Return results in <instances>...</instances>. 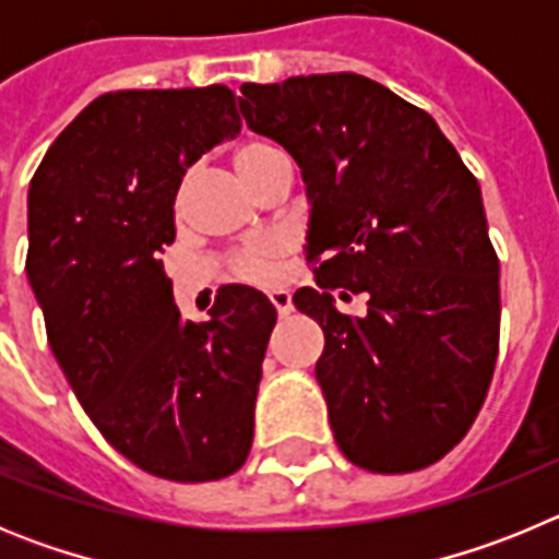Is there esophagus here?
I'll return each mask as SVG.
<instances>
[{
    "mask_svg": "<svg viewBox=\"0 0 559 559\" xmlns=\"http://www.w3.org/2000/svg\"><path fill=\"white\" fill-rule=\"evenodd\" d=\"M269 299H271V305H274V308H276V316H280V319L290 316V310H294V305H290V294H288V290H283V288L271 290Z\"/></svg>",
    "mask_w": 559,
    "mask_h": 559,
    "instance_id": "obj_1",
    "label": "esophagus"
}]
</instances>
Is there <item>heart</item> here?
<instances>
[{"mask_svg": "<svg viewBox=\"0 0 559 559\" xmlns=\"http://www.w3.org/2000/svg\"><path fill=\"white\" fill-rule=\"evenodd\" d=\"M288 162L280 147L274 142H265V140H246L235 147L231 153V165H235L237 176L246 181V185L254 190L260 181L274 170L276 165H283ZM285 257V243L280 237H254L249 240L246 246L231 254L229 260V269L237 280H243V283H271V276H274L276 265L280 260Z\"/></svg>", "mask_w": 559, "mask_h": 559, "instance_id": "heart-1", "label": "heart"}]
</instances>
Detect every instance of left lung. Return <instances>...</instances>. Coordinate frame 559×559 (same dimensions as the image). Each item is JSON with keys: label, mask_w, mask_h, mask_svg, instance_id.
Returning a JSON list of instances; mask_svg holds the SVG:
<instances>
[{"label": "left lung", "mask_w": 559, "mask_h": 559, "mask_svg": "<svg viewBox=\"0 0 559 559\" xmlns=\"http://www.w3.org/2000/svg\"><path fill=\"white\" fill-rule=\"evenodd\" d=\"M251 131L302 167L316 288L294 305L324 330L316 380L341 453L372 473L439 462L490 389L498 257L481 190L433 117L355 72L243 83ZM367 293L360 320L332 296Z\"/></svg>", "instance_id": "8db88e82"}]
</instances>
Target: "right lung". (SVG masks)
<instances>
[{
	"mask_svg": "<svg viewBox=\"0 0 559 559\" xmlns=\"http://www.w3.org/2000/svg\"><path fill=\"white\" fill-rule=\"evenodd\" d=\"M235 92L128 88L88 103L27 192V280L58 367L136 467L215 481L246 462L274 305L224 285L206 322L173 302L159 251L187 167L240 131Z\"/></svg>",
	"mask_w": 559,
	"mask_h": 559,
	"instance_id": "1",
	"label": "right lung"
}]
</instances>
